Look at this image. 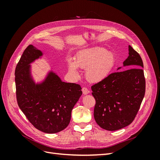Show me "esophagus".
Wrapping results in <instances>:
<instances>
[{"instance_id":"1","label":"esophagus","mask_w":160,"mask_h":160,"mask_svg":"<svg viewBox=\"0 0 160 160\" xmlns=\"http://www.w3.org/2000/svg\"><path fill=\"white\" fill-rule=\"evenodd\" d=\"M82 92H83V95H88L89 93V91L86 88H82Z\"/></svg>"}]
</instances>
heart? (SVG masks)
<instances>
[{
  "instance_id": "heart-1",
  "label": "heart",
  "mask_w": 160,
  "mask_h": 160,
  "mask_svg": "<svg viewBox=\"0 0 160 160\" xmlns=\"http://www.w3.org/2000/svg\"><path fill=\"white\" fill-rule=\"evenodd\" d=\"M113 52L100 47L92 48L77 52L74 57L67 59L69 74L75 79L79 77V67L85 69V77L91 83H99L105 80L115 65Z\"/></svg>"
}]
</instances>
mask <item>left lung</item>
Returning <instances> with one entry per match:
<instances>
[{
	"label": "left lung",
	"instance_id": "1",
	"mask_svg": "<svg viewBox=\"0 0 160 160\" xmlns=\"http://www.w3.org/2000/svg\"><path fill=\"white\" fill-rule=\"evenodd\" d=\"M129 56L123 62L126 71L109 75L91 87L96 104L94 118L104 129L115 131L128 126L136 116L146 91L143 64L141 57L129 45Z\"/></svg>",
	"mask_w": 160,
	"mask_h": 160
}]
</instances>
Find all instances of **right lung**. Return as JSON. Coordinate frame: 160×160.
<instances>
[{
  "instance_id": "right-lung-1",
  "label": "right lung",
  "mask_w": 160,
  "mask_h": 160,
  "mask_svg": "<svg viewBox=\"0 0 160 160\" xmlns=\"http://www.w3.org/2000/svg\"><path fill=\"white\" fill-rule=\"evenodd\" d=\"M42 56V51L32 45L23 52L15 69L17 103L34 127L44 133H55L68 126L71 111L82 91L79 85L62 81L52 69L36 81L31 64Z\"/></svg>"
}]
</instances>
